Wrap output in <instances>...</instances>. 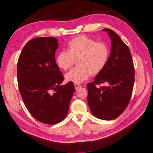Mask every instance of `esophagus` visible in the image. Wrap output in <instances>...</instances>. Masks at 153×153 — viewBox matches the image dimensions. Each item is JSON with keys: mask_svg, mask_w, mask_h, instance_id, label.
Masks as SVG:
<instances>
[{"mask_svg": "<svg viewBox=\"0 0 153 153\" xmlns=\"http://www.w3.org/2000/svg\"><path fill=\"white\" fill-rule=\"evenodd\" d=\"M74 86H75V88L76 90L82 87L80 84H78V83H75L74 84Z\"/></svg>", "mask_w": 153, "mask_h": 153, "instance_id": "obj_1", "label": "esophagus"}]
</instances>
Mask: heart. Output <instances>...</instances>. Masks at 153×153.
Returning a JSON list of instances; mask_svg holds the SVG:
<instances>
[{
    "mask_svg": "<svg viewBox=\"0 0 153 153\" xmlns=\"http://www.w3.org/2000/svg\"><path fill=\"white\" fill-rule=\"evenodd\" d=\"M67 51L58 53L56 63L59 68L67 70L76 60L78 66L66 73L68 82L80 83L90 77L96 75L105 67L109 58V48L104 42H97L87 36H80L70 40Z\"/></svg>",
    "mask_w": 153,
    "mask_h": 153,
    "instance_id": "obj_1",
    "label": "heart"
}]
</instances>
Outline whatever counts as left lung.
<instances>
[{"mask_svg":"<svg viewBox=\"0 0 153 153\" xmlns=\"http://www.w3.org/2000/svg\"><path fill=\"white\" fill-rule=\"evenodd\" d=\"M111 39L108 62L92 83L87 84V101L95 117L110 120L123 113L131 100L134 82V67L131 54L119 36L112 29H103ZM105 83L100 88L96 84Z\"/></svg>","mask_w":153,"mask_h":153,"instance_id":"obj_1","label":"left lung"}]
</instances>
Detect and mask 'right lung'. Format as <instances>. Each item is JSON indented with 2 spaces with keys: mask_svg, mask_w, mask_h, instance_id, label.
I'll list each match as a JSON object with an SVG mask.
<instances>
[{
  "mask_svg": "<svg viewBox=\"0 0 153 153\" xmlns=\"http://www.w3.org/2000/svg\"><path fill=\"white\" fill-rule=\"evenodd\" d=\"M58 40L39 37L28 41L18 59V87L33 117L46 124L62 121L68 112L75 91L73 82L61 85L64 78L57 66Z\"/></svg>",
  "mask_w": 153,
  "mask_h": 153,
  "instance_id": "obj_1",
  "label": "right lung"
}]
</instances>
